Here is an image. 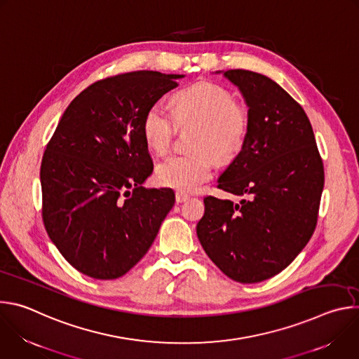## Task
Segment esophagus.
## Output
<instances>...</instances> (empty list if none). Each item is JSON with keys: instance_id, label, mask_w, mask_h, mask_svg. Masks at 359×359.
I'll use <instances>...</instances> for the list:
<instances>
[{"instance_id": "obj_1", "label": "esophagus", "mask_w": 359, "mask_h": 359, "mask_svg": "<svg viewBox=\"0 0 359 359\" xmlns=\"http://www.w3.org/2000/svg\"><path fill=\"white\" fill-rule=\"evenodd\" d=\"M189 198V194H186V193H183V191H176V201L177 203H183V201H186Z\"/></svg>"}]
</instances>
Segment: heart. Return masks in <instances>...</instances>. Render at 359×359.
<instances>
[{
  "instance_id": "obj_1",
  "label": "heart",
  "mask_w": 359,
  "mask_h": 359,
  "mask_svg": "<svg viewBox=\"0 0 359 359\" xmlns=\"http://www.w3.org/2000/svg\"><path fill=\"white\" fill-rule=\"evenodd\" d=\"M172 107L173 112L162 102H155L147 108L142 125L143 136L153 151L165 155L172 146L177 125L200 123L194 143L200 150L177 153L156 170L161 184L193 191L213 176L212 151L219 161L226 162L243 149L250 128L248 111L236 102L229 89L209 81L177 90L172 97Z\"/></svg>"
}]
</instances>
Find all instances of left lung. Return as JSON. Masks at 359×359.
I'll return each instance as SVG.
<instances>
[{"label": "left lung", "instance_id": "8db88e82", "mask_svg": "<svg viewBox=\"0 0 359 359\" xmlns=\"http://www.w3.org/2000/svg\"><path fill=\"white\" fill-rule=\"evenodd\" d=\"M224 76L245 99L250 128L217 187L243 200L204 197L196 230L227 277L251 284L283 271L310 241L324 165L309 116L278 83L244 69H229Z\"/></svg>", "mask_w": 359, "mask_h": 359}]
</instances>
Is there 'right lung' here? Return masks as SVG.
<instances>
[{
	"label": "right lung",
	"mask_w": 359,
	"mask_h": 359,
	"mask_svg": "<svg viewBox=\"0 0 359 359\" xmlns=\"http://www.w3.org/2000/svg\"><path fill=\"white\" fill-rule=\"evenodd\" d=\"M182 76L135 71L93 82L46 144L42 222L64 259L88 277L126 274L173 208L172 189L142 186L153 172L142 125L147 108Z\"/></svg>",
	"instance_id": "right-lung-1"
}]
</instances>
